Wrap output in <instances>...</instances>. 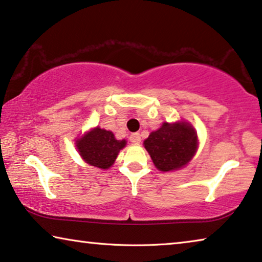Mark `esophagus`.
<instances>
[{
    "label": "esophagus",
    "instance_id": "34e87169",
    "mask_svg": "<svg viewBox=\"0 0 262 262\" xmlns=\"http://www.w3.org/2000/svg\"><path fill=\"white\" fill-rule=\"evenodd\" d=\"M130 142H133L134 144H139L141 142V136H140L139 133H133V134L129 136Z\"/></svg>",
    "mask_w": 262,
    "mask_h": 262
}]
</instances>
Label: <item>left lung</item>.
<instances>
[{
    "mask_svg": "<svg viewBox=\"0 0 262 262\" xmlns=\"http://www.w3.org/2000/svg\"><path fill=\"white\" fill-rule=\"evenodd\" d=\"M154 166L161 171L180 169L193 159L199 140L194 127L186 121L163 122L143 141Z\"/></svg>",
    "mask_w": 262,
    "mask_h": 262,
    "instance_id": "obj_1",
    "label": "left lung"
}]
</instances>
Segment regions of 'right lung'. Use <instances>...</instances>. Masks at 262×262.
Returning a JSON list of instances; mask_svg holds the SVG:
<instances>
[{
    "label": "right lung",
    "instance_id": "right-lung-1",
    "mask_svg": "<svg viewBox=\"0 0 262 262\" xmlns=\"http://www.w3.org/2000/svg\"><path fill=\"white\" fill-rule=\"evenodd\" d=\"M126 143V140H116L111 130L96 127L76 140V148L88 165L108 169Z\"/></svg>",
    "mask_w": 262,
    "mask_h": 262
}]
</instances>
